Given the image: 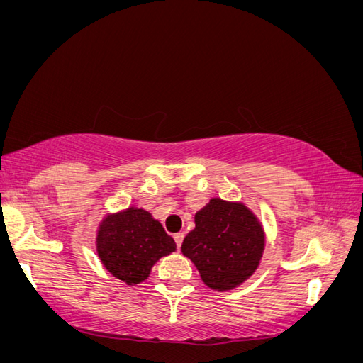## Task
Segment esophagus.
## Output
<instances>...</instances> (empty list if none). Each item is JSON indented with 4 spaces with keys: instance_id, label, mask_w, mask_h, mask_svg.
<instances>
[{
    "instance_id": "obj_1",
    "label": "esophagus",
    "mask_w": 363,
    "mask_h": 363,
    "mask_svg": "<svg viewBox=\"0 0 363 363\" xmlns=\"http://www.w3.org/2000/svg\"><path fill=\"white\" fill-rule=\"evenodd\" d=\"M183 239H184V235H183V233H175V235H174L175 245H177V248H179V250H180L182 244H183Z\"/></svg>"
}]
</instances>
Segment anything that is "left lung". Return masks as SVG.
I'll use <instances>...</instances> for the list:
<instances>
[{"label": "left lung", "mask_w": 363, "mask_h": 363, "mask_svg": "<svg viewBox=\"0 0 363 363\" xmlns=\"http://www.w3.org/2000/svg\"><path fill=\"white\" fill-rule=\"evenodd\" d=\"M263 247L262 225L244 204L213 199L195 213V228L184 238L182 252L208 288L227 291L255 272Z\"/></svg>", "instance_id": "obj_1"}]
</instances>
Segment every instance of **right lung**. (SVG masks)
<instances>
[{
  "instance_id": "obj_1",
  "label": "right lung",
  "mask_w": 363,
  "mask_h": 363,
  "mask_svg": "<svg viewBox=\"0 0 363 363\" xmlns=\"http://www.w3.org/2000/svg\"><path fill=\"white\" fill-rule=\"evenodd\" d=\"M96 251L106 269L127 284L144 281L155 263L175 251L174 239L144 208L130 207L103 219Z\"/></svg>"
}]
</instances>
